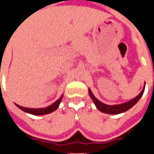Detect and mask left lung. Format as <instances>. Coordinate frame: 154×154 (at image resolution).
I'll list each match as a JSON object with an SVG mask.
<instances>
[{"mask_svg":"<svg viewBox=\"0 0 154 154\" xmlns=\"http://www.w3.org/2000/svg\"><path fill=\"white\" fill-rule=\"evenodd\" d=\"M145 86H146V84H145ZM145 86H144L143 89L141 90V93H140L136 97H134V99H132V100L127 101V102L125 103L120 104V105H106V104H104V103H102L101 101L97 100V99L94 97V95L93 94L92 91L89 89V94L90 97H91V99L94 102L95 105H96V107L97 108V109L100 110L101 112H105V113H108V114H119V113L124 112H125V111H127V110H129V109H131V108L133 107L139 100H140L141 96L143 95L144 91H145Z\"/></svg>","mask_w":154,"mask_h":154,"instance_id":"8db88e82","label":"left lung"}]
</instances>
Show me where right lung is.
Wrapping results in <instances>:
<instances>
[{
	"label": "right lung",
	"mask_w": 154,
	"mask_h": 154,
	"mask_svg": "<svg viewBox=\"0 0 154 154\" xmlns=\"http://www.w3.org/2000/svg\"><path fill=\"white\" fill-rule=\"evenodd\" d=\"M63 95H61L60 98L57 100L55 102L52 104L51 105H49L46 108H41V109H30V108H25L22 107V106H20L16 104V105L20 109H21L22 111L25 112H28V113H30V114L32 115H45V114H48V113H50V112L55 111L58 108L59 105H60V101L62 100Z\"/></svg>",
	"instance_id": "obj_1"
}]
</instances>
